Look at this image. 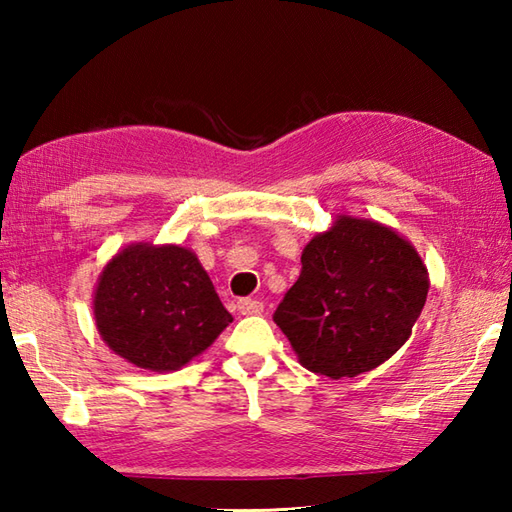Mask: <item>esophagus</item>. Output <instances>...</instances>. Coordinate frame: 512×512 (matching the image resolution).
<instances>
[{
	"label": "esophagus",
	"instance_id": "34e87169",
	"mask_svg": "<svg viewBox=\"0 0 512 512\" xmlns=\"http://www.w3.org/2000/svg\"><path fill=\"white\" fill-rule=\"evenodd\" d=\"M237 310L242 314H262L264 312V303L257 299H239L237 301Z\"/></svg>",
	"mask_w": 512,
	"mask_h": 512
}]
</instances>
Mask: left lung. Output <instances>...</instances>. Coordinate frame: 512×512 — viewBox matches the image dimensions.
<instances>
[{"label": "left lung", "instance_id": "left-lung-1", "mask_svg": "<svg viewBox=\"0 0 512 512\" xmlns=\"http://www.w3.org/2000/svg\"><path fill=\"white\" fill-rule=\"evenodd\" d=\"M427 292L416 248L387 226L343 215L303 248L301 275L273 319L303 367L354 378L405 345Z\"/></svg>", "mask_w": 512, "mask_h": 512}]
</instances>
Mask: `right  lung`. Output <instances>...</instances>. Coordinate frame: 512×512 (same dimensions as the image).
<instances>
[{
	"label": "right lung",
	"instance_id": "add662e5",
	"mask_svg": "<svg viewBox=\"0 0 512 512\" xmlns=\"http://www.w3.org/2000/svg\"><path fill=\"white\" fill-rule=\"evenodd\" d=\"M94 317L118 356L151 372L187 365L233 321L191 250L147 244L105 266Z\"/></svg>",
	"mask_w": 512,
	"mask_h": 512
}]
</instances>
